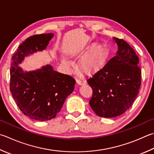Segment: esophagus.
Segmentation results:
<instances>
[{
	"label": "esophagus",
	"instance_id": "1",
	"mask_svg": "<svg viewBox=\"0 0 154 154\" xmlns=\"http://www.w3.org/2000/svg\"><path fill=\"white\" fill-rule=\"evenodd\" d=\"M76 82H77V84L79 85H82L83 84H84V83H85V81L82 80V79H76Z\"/></svg>",
	"mask_w": 154,
	"mask_h": 154
}]
</instances>
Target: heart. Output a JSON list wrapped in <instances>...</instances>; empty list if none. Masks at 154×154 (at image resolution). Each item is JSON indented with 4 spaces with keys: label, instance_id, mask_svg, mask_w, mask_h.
I'll list each match as a JSON object with an SVG mask.
<instances>
[{
    "label": "heart",
    "instance_id": "1",
    "mask_svg": "<svg viewBox=\"0 0 154 154\" xmlns=\"http://www.w3.org/2000/svg\"><path fill=\"white\" fill-rule=\"evenodd\" d=\"M108 54L107 44L100 42L95 44L81 58L79 65L83 70L91 72L98 69L104 63ZM68 65L69 62L66 63Z\"/></svg>",
    "mask_w": 154,
    "mask_h": 154
}]
</instances>
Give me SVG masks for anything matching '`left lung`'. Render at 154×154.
Returning a JSON list of instances; mask_svg holds the SVG:
<instances>
[{"label":"left lung","mask_w":154,"mask_h":154,"mask_svg":"<svg viewBox=\"0 0 154 154\" xmlns=\"http://www.w3.org/2000/svg\"><path fill=\"white\" fill-rule=\"evenodd\" d=\"M116 56L88 80L93 90L89 105L97 116L114 118L125 112L137 96L141 85L139 59L127 42L113 38Z\"/></svg>","instance_id":"1"}]
</instances>
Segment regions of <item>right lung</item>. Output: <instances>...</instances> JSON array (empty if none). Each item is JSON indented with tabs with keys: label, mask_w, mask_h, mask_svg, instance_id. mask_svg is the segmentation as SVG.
Here are the masks:
<instances>
[{
	"label": "right lung",
	"mask_w": 154,
	"mask_h": 154,
	"mask_svg": "<svg viewBox=\"0 0 154 154\" xmlns=\"http://www.w3.org/2000/svg\"><path fill=\"white\" fill-rule=\"evenodd\" d=\"M53 36L43 33L26 39L13 57L10 70V91L16 104L25 115L40 121L54 118L75 88L73 78L50 65L29 71L19 66L26 57L45 50Z\"/></svg>",
	"instance_id": "1"
}]
</instances>
